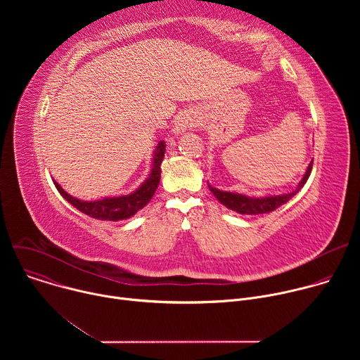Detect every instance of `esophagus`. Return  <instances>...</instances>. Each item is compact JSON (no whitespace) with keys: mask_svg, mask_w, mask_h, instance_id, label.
Instances as JSON below:
<instances>
[{"mask_svg":"<svg viewBox=\"0 0 360 360\" xmlns=\"http://www.w3.org/2000/svg\"><path fill=\"white\" fill-rule=\"evenodd\" d=\"M189 127H192L191 121L186 120V118H181V120L176 121L174 131H175V134H182V132H185L186 128H189Z\"/></svg>","mask_w":360,"mask_h":360,"instance_id":"obj_1","label":"esophagus"}]
</instances>
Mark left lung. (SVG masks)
Here are the masks:
<instances>
[{"label": "left lung", "mask_w": 360, "mask_h": 360, "mask_svg": "<svg viewBox=\"0 0 360 360\" xmlns=\"http://www.w3.org/2000/svg\"><path fill=\"white\" fill-rule=\"evenodd\" d=\"M312 165H314V161H311L309 167H307L297 188L295 191H292L289 193H283V195H269V196H264V198H252V196H246V195L236 193V192H225V191L211 186L210 184H208V188L211 189L214 196L222 205H225L226 208H229L238 214H242V215L269 214V212L275 211L276 208L282 207L283 203H286L289 199H292L299 192V189L306 184L307 178H309V175L312 172Z\"/></svg>", "instance_id": "1"}]
</instances>
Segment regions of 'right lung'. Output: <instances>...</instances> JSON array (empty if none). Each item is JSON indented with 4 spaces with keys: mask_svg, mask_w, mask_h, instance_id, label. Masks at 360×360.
<instances>
[{
    "mask_svg": "<svg viewBox=\"0 0 360 360\" xmlns=\"http://www.w3.org/2000/svg\"><path fill=\"white\" fill-rule=\"evenodd\" d=\"M165 141H161L155 150H153V164L149 176L145 182L132 193L111 196L98 200H81L70 193H67L58 182L54 181L58 192L75 207L82 214L101 221H122L134 217L139 210H142L145 205L150 200V198L155 193L160 179H161V164L165 157Z\"/></svg>",
    "mask_w": 360,
    "mask_h": 360,
    "instance_id": "add662e5",
    "label": "right lung"
}]
</instances>
